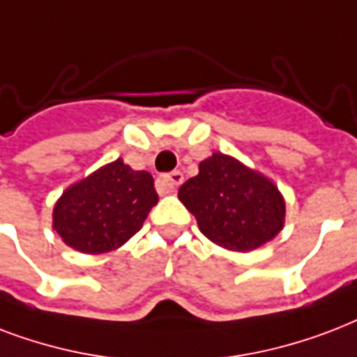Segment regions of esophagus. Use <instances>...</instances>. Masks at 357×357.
<instances>
[{
  "mask_svg": "<svg viewBox=\"0 0 357 357\" xmlns=\"http://www.w3.org/2000/svg\"><path fill=\"white\" fill-rule=\"evenodd\" d=\"M182 181H184V175H182L181 171H173V173L160 176L158 181H156V186H158L160 193H173L176 186H181Z\"/></svg>",
  "mask_w": 357,
  "mask_h": 357,
  "instance_id": "esophagus-1",
  "label": "esophagus"
}]
</instances>
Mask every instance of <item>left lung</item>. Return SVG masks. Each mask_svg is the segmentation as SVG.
Here are the masks:
<instances>
[{"instance_id": "8db88e82", "label": "left lung", "mask_w": 357, "mask_h": 357, "mask_svg": "<svg viewBox=\"0 0 357 357\" xmlns=\"http://www.w3.org/2000/svg\"><path fill=\"white\" fill-rule=\"evenodd\" d=\"M201 233L231 251H251L284 225V199L268 176L227 154L214 153L178 190Z\"/></svg>"}]
</instances>
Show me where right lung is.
I'll return each instance as SVG.
<instances>
[{"instance_id": "right-lung-1", "label": "right lung", "mask_w": 357, "mask_h": 357, "mask_svg": "<svg viewBox=\"0 0 357 357\" xmlns=\"http://www.w3.org/2000/svg\"><path fill=\"white\" fill-rule=\"evenodd\" d=\"M156 203L153 175L117 158L66 188L54 206V229L73 250L107 253L143 227Z\"/></svg>"}]
</instances>
